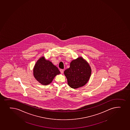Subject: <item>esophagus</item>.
I'll return each mask as SVG.
<instances>
[{"label": "esophagus", "mask_w": 130, "mask_h": 130, "mask_svg": "<svg viewBox=\"0 0 130 130\" xmlns=\"http://www.w3.org/2000/svg\"><path fill=\"white\" fill-rule=\"evenodd\" d=\"M63 71H64V70H63V69H60V72L61 73L63 74Z\"/></svg>", "instance_id": "1"}]
</instances>
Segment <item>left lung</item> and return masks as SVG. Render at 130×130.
I'll use <instances>...</instances> for the list:
<instances>
[{
  "instance_id": "left-lung-1",
  "label": "left lung",
  "mask_w": 130,
  "mask_h": 130,
  "mask_svg": "<svg viewBox=\"0 0 130 130\" xmlns=\"http://www.w3.org/2000/svg\"><path fill=\"white\" fill-rule=\"evenodd\" d=\"M91 73L89 64L81 57L72 60L70 68L64 72L69 86L74 89L85 85L88 82Z\"/></svg>"
}]
</instances>
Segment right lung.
Returning a JSON list of instances; mask_svg holds the SVG:
<instances>
[{
	"instance_id": "1",
	"label": "right lung",
	"mask_w": 130,
	"mask_h": 130,
	"mask_svg": "<svg viewBox=\"0 0 130 130\" xmlns=\"http://www.w3.org/2000/svg\"><path fill=\"white\" fill-rule=\"evenodd\" d=\"M33 70L36 79L45 85L51 83L56 75L60 74L58 68L49 60H46L44 57L36 62Z\"/></svg>"
}]
</instances>
